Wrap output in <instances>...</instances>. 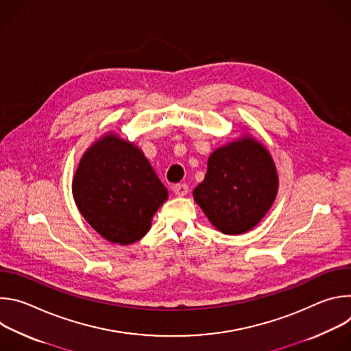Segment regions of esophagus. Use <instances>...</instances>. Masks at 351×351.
Returning a JSON list of instances; mask_svg holds the SVG:
<instances>
[{
	"label": "esophagus",
	"mask_w": 351,
	"mask_h": 351,
	"mask_svg": "<svg viewBox=\"0 0 351 351\" xmlns=\"http://www.w3.org/2000/svg\"><path fill=\"white\" fill-rule=\"evenodd\" d=\"M172 190H173V193H175L176 195L183 197V195L187 194L189 187H187V184H184V183H179V184H175V186L172 187Z\"/></svg>",
	"instance_id": "obj_1"
}]
</instances>
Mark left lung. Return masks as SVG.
<instances>
[{"instance_id":"left-lung-1","label":"left lung","mask_w":351,"mask_h":351,"mask_svg":"<svg viewBox=\"0 0 351 351\" xmlns=\"http://www.w3.org/2000/svg\"><path fill=\"white\" fill-rule=\"evenodd\" d=\"M278 189L279 176L268 148L245 133L214 149L207 175L193 197L218 230L240 234L260 223Z\"/></svg>"}]
</instances>
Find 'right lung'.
Here are the masks:
<instances>
[{
    "label": "right lung",
    "instance_id": "right-lung-1",
    "mask_svg": "<svg viewBox=\"0 0 351 351\" xmlns=\"http://www.w3.org/2000/svg\"><path fill=\"white\" fill-rule=\"evenodd\" d=\"M76 207L106 240L122 245L152 228L168 190L144 153L115 132H107L83 153L72 180Z\"/></svg>",
    "mask_w": 351,
    "mask_h": 351
}]
</instances>
